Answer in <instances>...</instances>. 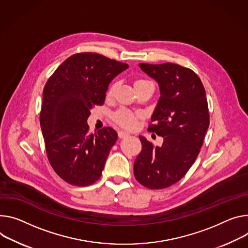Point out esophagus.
Listing matches in <instances>:
<instances>
[{
  "instance_id": "1",
  "label": "esophagus",
  "mask_w": 248,
  "mask_h": 248,
  "mask_svg": "<svg viewBox=\"0 0 248 248\" xmlns=\"http://www.w3.org/2000/svg\"><path fill=\"white\" fill-rule=\"evenodd\" d=\"M118 136H119L120 139H125V138H127V137L129 136V134H128L127 132H125V131L120 130V131L118 132Z\"/></svg>"
}]
</instances>
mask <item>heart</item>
Wrapping results in <instances>:
<instances>
[{
	"mask_svg": "<svg viewBox=\"0 0 248 248\" xmlns=\"http://www.w3.org/2000/svg\"><path fill=\"white\" fill-rule=\"evenodd\" d=\"M146 82H149V81L142 80V79L138 80V81H136V83H134V87L138 85H140V84H143V83H146ZM116 87H117L116 83H114L110 86L108 92V96H111L112 93L115 92ZM140 117V114H139V112H133L126 108H120L117 111H115L114 114H112V120H114V122L116 124H118L119 125H121L124 128H127V129H132L137 126L138 120Z\"/></svg>",
	"mask_w": 248,
	"mask_h": 248,
	"instance_id": "obj_1",
	"label": "heart"
}]
</instances>
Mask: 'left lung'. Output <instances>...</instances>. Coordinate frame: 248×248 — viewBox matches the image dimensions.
Listing matches in <instances>:
<instances>
[{
	"label": "left lung",
	"mask_w": 248,
	"mask_h": 248,
	"mask_svg": "<svg viewBox=\"0 0 248 248\" xmlns=\"http://www.w3.org/2000/svg\"><path fill=\"white\" fill-rule=\"evenodd\" d=\"M158 83L160 98L148 130L163 138L154 146L140 137L142 149L133 165L138 181L148 189H164L187 173L195 162L210 124L205 88L191 69L174 64H139Z\"/></svg>",
	"instance_id": "8db88e82"
}]
</instances>
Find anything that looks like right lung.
<instances>
[{
  "label": "right lung",
  "instance_id": "obj_1",
  "mask_svg": "<svg viewBox=\"0 0 248 248\" xmlns=\"http://www.w3.org/2000/svg\"><path fill=\"white\" fill-rule=\"evenodd\" d=\"M128 65L98 53L71 55L43 89L40 126L50 165L64 181L89 186L101 177L118 140L111 127L89 133L87 120L103 105L111 80Z\"/></svg>",
  "mask_w": 248,
  "mask_h": 248
}]
</instances>
